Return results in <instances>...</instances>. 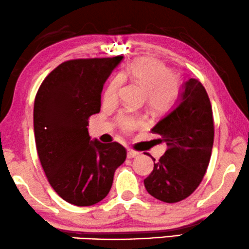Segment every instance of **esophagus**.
<instances>
[{
	"label": "esophagus",
	"instance_id": "34e87169",
	"mask_svg": "<svg viewBox=\"0 0 249 249\" xmlns=\"http://www.w3.org/2000/svg\"><path fill=\"white\" fill-rule=\"evenodd\" d=\"M139 156V152H135L133 151V150H127V158L128 159H133V158H136V157Z\"/></svg>",
	"mask_w": 249,
	"mask_h": 249
}]
</instances>
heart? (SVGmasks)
<instances>
[{
    "instance_id": "b5f03b06",
    "label": "heart",
    "mask_w": 249,
    "mask_h": 249,
    "mask_svg": "<svg viewBox=\"0 0 249 249\" xmlns=\"http://www.w3.org/2000/svg\"><path fill=\"white\" fill-rule=\"evenodd\" d=\"M136 83L144 90L148 107L155 113H164L176 103L179 94V80L171 73V70L158 59L138 58L121 70L120 74L114 78L104 92V103L114 104L117 100L118 90L122 81ZM118 123L124 131H132L138 127L140 122L127 115H121Z\"/></svg>"
}]
</instances>
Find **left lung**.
Returning a JSON list of instances; mask_svg holds the SVG:
<instances>
[{
    "instance_id": "1",
    "label": "left lung",
    "mask_w": 249,
    "mask_h": 249,
    "mask_svg": "<svg viewBox=\"0 0 249 249\" xmlns=\"http://www.w3.org/2000/svg\"><path fill=\"white\" fill-rule=\"evenodd\" d=\"M151 132L162 138L168 149L155 162L152 173L144 179V186L157 199L179 202L201 184L214 138L211 103L198 80L184 82L173 110Z\"/></svg>"
}]
</instances>
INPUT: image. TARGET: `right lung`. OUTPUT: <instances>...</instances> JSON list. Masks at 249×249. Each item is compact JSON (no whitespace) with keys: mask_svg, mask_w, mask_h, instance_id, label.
<instances>
[{"mask_svg":"<svg viewBox=\"0 0 249 249\" xmlns=\"http://www.w3.org/2000/svg\"><path fill=\"white\" fill-rule=\"evenodd\" d=\"M123 56L72 59L46 76L35 98L34 131L51 186L76 206L100 202L126 159L120 143L91 140L87 126L100 111L101 91Z\"/></svg>","mask_w":249,"mask_h":249,"instance_id":"1","label":"right lung"}]
</instances>
